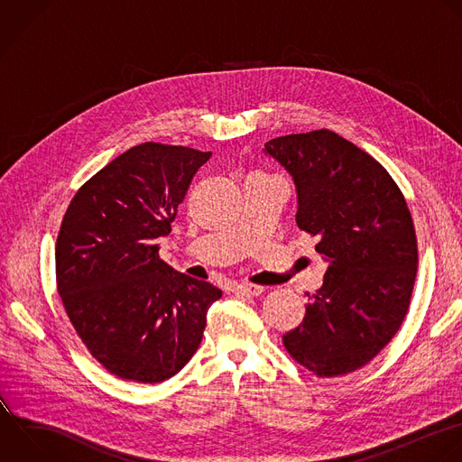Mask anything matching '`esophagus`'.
<instances>
[{
	"label": "esophagus",
	"mask_w": 462,
	"mask_h": 462,
	"mask_svg": "<svg viewBox=\"0 0 462 462\" xmlns=\"http://www.w3.org/2000/svg\"><path fill=\"white\" fill-rule=\"evenodd\" d=\"M235 294H245V296H260L263 292V287L262 285H253V283H240V285H235L231 289Z\"/></svg>",
	"instance_id": "34e87169"
}]
</instances>
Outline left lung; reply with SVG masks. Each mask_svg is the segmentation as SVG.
<instances>
[{
  "instance_id": "8db88e82",
  "label": "left lung",
  "mask_w": 462,
  "mask_h": 462,
  "mask_svg": "<svg viewBox=\"0 0 462 462\" xmlns=\"http://www.w3.org/2000/svg\"><path fill=\"white\" fill-rule=\"evenodd\" d=\"M296 188V224L319 238L328 263L303 321L283 336L289 354L319 377L366 365L399 330L417 273L408 206L388 171L330 130L265 143Z\"/></svg>"
}]
</instances>
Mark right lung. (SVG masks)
Masks as SVG:
<instances>
[{"instance_id":"obj_1","label":"right lung","mask_w":462,"mask_h":462,"mask_svg":"<svg viewBox=\"0 0 462 462\" xmlns=\"http://www.w3.org/2000/svg\"><path fill=\"white\" fill-rule=\"evenodd\" d=\"M211 157L144 143L97 171L72 199L56 245L58 291L79 337L121 379L161 383L197 352L222 296L159 258V238Z\"/></svg>"}]
</instances>
